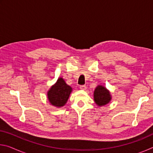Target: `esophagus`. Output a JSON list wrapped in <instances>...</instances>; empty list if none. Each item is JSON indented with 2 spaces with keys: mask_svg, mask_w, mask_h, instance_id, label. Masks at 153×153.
<instances>
[{
  "mask_svg": "<svg viewBox=\"0 0 153 153\" xmlns=\"http://www.w3.org/2000/svg\"><path fill=\"white\" fill-rule=\"evenodd\" d=\"M79 88L81 89V90H86L87 87H86V86H85V85H82V86H79Z\"/></svg>",
  "mask_w": 153,
  "mask_h": 153,
  "instance_id": "esophagus-1",
  "label": "esophagus"
}]
</instances>
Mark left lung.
<instances>
[{"label": "left lung", "instance_id": "left-lung-1", "mask_svg": "<svg viewBox=\"0 0 153 153\" xmlns=\"http://www.w3.org/2000/svg\"><path fill=\"white\" fill-rule=\"evenodd\" d=\"M94 100L96 104L99 107L106 105L111 100V93L105 87L98 85L94 90Z\"/></svg>", "mask_w": 153, "mask_h": 153}]
</instances>
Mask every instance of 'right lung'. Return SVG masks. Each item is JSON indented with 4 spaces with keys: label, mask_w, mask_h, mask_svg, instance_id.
Wrapping results in <instances>:
<instances>
[{
    "label": "right lung",
    "mask_w": 153,
    "mask_h": 153,
    "mask_svg": "<svg viewBox=\"0 0 153 153\" xmlns=\"http://www.w3.org/2000/svg\"><path fill=\"white\" fill-rule=\"evenodd\" d=\"M71 91V87L67 85L62 77H59L48 91V99L52 105L61 107L65 105Z\"/></svg>",
    "instance_id": "right-lung-1"
}]
</instances>
